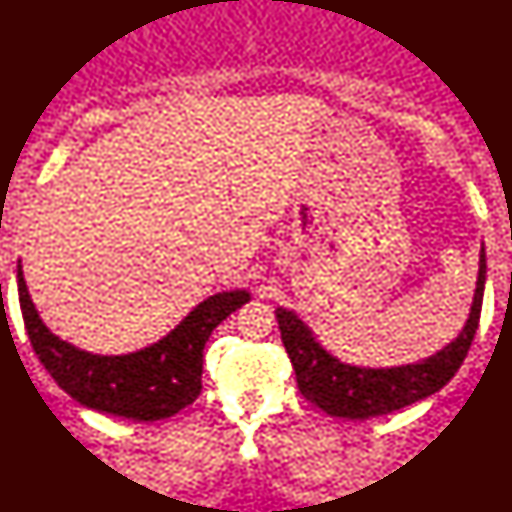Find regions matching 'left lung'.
<instances>
[{
  "mask_svg": "<svg viewBox=\"0 0 512 512\" xmlns=\"http://www.w3.org/2000/svg\"><path fill=\"white\" fill-rule=\"evenodd\" d=\"M487 257L480 252V276H477L475 300L468 323L461 335L435 357L397 368H357L340 364L312 338L309 328L288 309H276L281 340L293 364L297 390L302 397L326 411L328 416L366 420L404 409L430 397L454 378L480 326Z\"/></svg>",
  "mask_w": 512,
  "mask_h": 512,
  "instance_id": "obj_1",
  "label": "left lung"
}]
</instances>
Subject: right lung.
Listing matches in <instances>:
<instances>
[{
	"instance_id": "right-lung-1",
	"label": "right lung",
	"mask_w": 512,
	"mask_h": 512,
	"mask_svg": "<svg viewBox=\"0 0 512 512\" xmlns=\"http://www.w3.org/2000/svg\"><path fill=\"white\" fill-rule=\"evenodd\" d=\"M18 300L30 345L63 392L87 409L153 423L174 416L198 399L203 390L200 375L205 342L226 316L250 300V295L245 290L212 295L167 338L125 357L82 352L49 333L30 300L21 264Z\"/></svg>"
}]
</instances>
